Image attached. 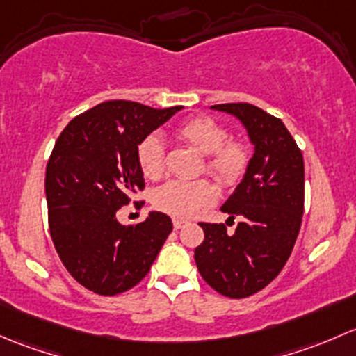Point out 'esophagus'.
Segmentation results:
<instances>
[{"instance_id":"1","label":"esophagus","mask_w":356,"mask_h":356,"mask_svg":"<svg viewBox=\"0 0 356 356\" xmlns=\"http://www.w3.org/2000/svg\"><path fill=\"white\" fill-rule=\"evenodd\" d=\"M185 225H186V222L181 221V219H175V221H173V228L175 229H181Z\"/></svg>"}]
</instances>
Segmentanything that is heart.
Returning a JSON list of instances; mask_svg holds the SVG:
<instances>
[{"label": "heart", "mask_w": 356, "mask_h": 356, "mask_svg": "<svg viewBox=\"0 0 356 356\" xmlns=\"http://www.w3.org/2000/svg\"><path fill=\"white\" fill-rule=\"evenodd\" d=\"M178 137L204 156L205 171L221 185L241 181L250 163V151L238 140H229L228 128L218 120L199 116L178 128ZM137 161L145 178L157 179L164 173V144L157 135H147L137 147ZM216 200V190L205 179H173L156 190L154 205L177 219H190Z\"/></svg>", "instance_id": "heart-1"}]
</instances>
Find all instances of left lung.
<instances>
[{"label":"left lung","instance_id":"8db88e82","mask_svg":"<svg viewBox=\"0 0 356 356\" xmlns=\"http://www.w3.org/2000/svg\"><path fill=\"white\" fill-rule=\"evenodd\" d=\"M211 108L240 120L254 156L221 207L232 221L240 218L236 229L229 234L222 222H199L204 241L193 257L209 286L229 298H247L283 270L295 247L305 197L303 156L284 123L257 106L229 102Z\"/></svg>","mask_w":356,"mask_h":356}]
</instances>
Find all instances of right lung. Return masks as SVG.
Listing matches in <instances>:
<instances>
[{"label":"right lung","instance_id":"obj_1","mask_svg":"<svg viewBox=\"0 0 356 356\" xmlns=\"http://www.w3.org/2000/svg\"><path fill=\"white\" fill-rule=\"evenodd\" d=\"M179 109L106 101L75 116L54 144L46 168L49 233L73 280L97 295L140 283L173 232L163 212L135 226L118 222L116 212L145 186L138 144Z\"/></svg>","mask_w":356,"mask_h":356}]
</instances>
